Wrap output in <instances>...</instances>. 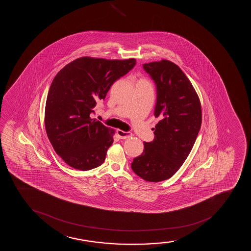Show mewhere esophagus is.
Instances as JSON below:
<instances>
[{
	"instance_id": "1",
	"label": "esophagus",
	"mask_w": 251,
	"mask_h": 251,
	"mask_svg": "<svg viewBox=\"0 0 251 251\" xmlns=\"http://www.w3.org/2000/svg\"><path fill=\"white\" fill-rule=\"evenodd\" d=\"M116 133H117V135H118L119 137L121 139H128L132 136L130 132H126V131H123V130H117Z\"/></svg>"
}]
</instances>
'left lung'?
I'll list each match as a JSON object with an SVG mask.
<instances>
[{"instance_id":"left-lung-1","label":"left lung","mask_w":251,"mask_h":251,"mask_svg":"<svg viewBox=\"0 0 251 251\" xmlns=\"http://www.w3.org/2000/svg\"><path fill=\"white\" fill-rule=\"evenodd\" d=\"M156 85L154 115L161 119L155 138L144 142V151L134 158L133 172L145 181L170 178L189 155L202 124V108L196 90L182 69L167 59L143 64Z\"/></svg>"}]
</instances>
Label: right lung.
<instances>
[{
	"instance_id": "obj_1",
	"label": "right lung",
	"mask_w": 251,
	"mask_h": 251,
	"mask_svg": "<svg viewBox=\"0 0 251 251\" xmlns=\"http://www.w3.org/2000/svg\"><path fill=\"white\" fill-rule=\"evenodd\" d=\"M136 64L135 58L82 57L55 76L47 97L45 129L55 151L70 167L88 171L104 162L115 130L90 114L115 81Z\"/></svg>"
}]
</instances>
